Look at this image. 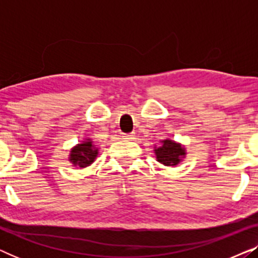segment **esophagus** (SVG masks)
<instances>
[{
    "label": "esophagus",
    "instance_id": "obj_1",
    "mask_svg": "<svg viewBox=\"0 0 258 258\" xmlns=\"http://www.w3.org/2000/svg\"><path fill=\"white\" fill-rule=\"evenodd\" d=\"M123 137H124V140H134L135 139V135L134 134H124Z\"/></svg>",
    "mask_w": 258,
    "mask_h": 258
}]
</instances>
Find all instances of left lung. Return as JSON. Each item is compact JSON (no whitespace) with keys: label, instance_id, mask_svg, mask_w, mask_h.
Here are the masks:
<instances>
[{"label":"left lung","instance_id":"1","mask_svg":"<svg viewBox=\"0 0 258 258\" xmlns=\"http://www.w3.org/2000/svg\"><path fill=\"white\" fill-rule=\"evenodd\" d=\"M160 146L154 147L156 161L165 167H176L186 156V149L182 143L174 140L165 139L160 141Z\"/></svg>","mask_w":258,"mask_h":258}]
</instances>
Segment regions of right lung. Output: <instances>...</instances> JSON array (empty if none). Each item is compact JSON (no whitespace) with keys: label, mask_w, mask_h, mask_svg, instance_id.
I'll list each match as a JSON object with an SVG mask.
<instances>
[{"label":"right lung","mask_w":258,"mask_h":258,"mask_svg":"<svg viewBox=\"0 0 258 258\" xmlns=\"http://www.w3.org/2000/svg\"><path fill=\"white\" fill-rule=\"evenodd\" d=\"M98 150L100 148L94 143V141L87 137L70 149L68 160L74 167L87 168L96 160Z\"/></svg>","instance_id":"right-lung-1"}]
</instances>
